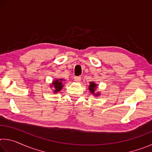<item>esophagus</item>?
<instances>
[{"mask_svg":"<svg viewBox=\"0 0 152 152\" xmlns=\"http://www.w3.org/2000/svg\"><path fill=\"white\" fill-rule=\"evenodd\" d=\"M74 78V81H76V82H79L81 80V77L80 76H75Z\"/></svg>","mask_w":152,"mask_h":152,"instance_id":"34e87169","label":"esophagus"}]
</instances>
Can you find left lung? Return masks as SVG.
I'll return each instance as SVG.
<instances>
[{
	"label": "left lung",
	"instance_id": "left-lung-1",
	"mask_svg": "<svg viewBox=\"0 0 152 152\" xmlns=\"http://www.w3.org/2000/svg\"><path fill=\"white\" fill-rule=\"evenodd\" d=\"M96 86H97V85L94 83V82H90V86L88 87V89H89L90 92H91L92 94L95 95V96H99L100 93H95L94 92Z\"/></svg>",
	"mask_w": 152,
	"mask_h": 152
}]
</instances>
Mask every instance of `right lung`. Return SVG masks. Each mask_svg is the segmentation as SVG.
<instances>
[{
    "label": "right lung",
    "mask_w": 152,
    "mask_h": 152,
    "mask_svg": "<svg viewBox=\"0 0 152 152\" xmlns=\"http://www.w3.org/2000/svg\"><path fill=\"white\" fill-rule=\"evenodd\" d=\"M63 81L64 80L63 79H56V80L53 81L52 84H51V87H54V91L53 92L56 93V92H58L59 91H60L61 89L63 88V86H64V84H63Z\"/></svg>",
    "instance_id": "add662e5"
}]
</instances>
